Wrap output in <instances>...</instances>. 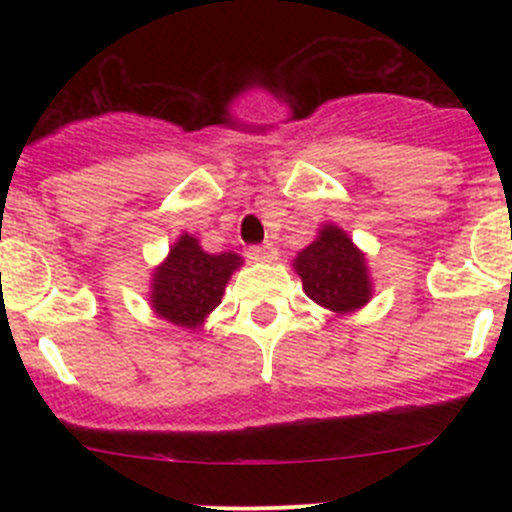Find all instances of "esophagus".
Wrapping results in <instances>:
<instances>
[{"label":"esophagus","mask_w":512,"mask_h":512,"mask_svg":"<svg viewBox=\"0 0 512 512\" xmlns=\"http://www.w3.org/2000/svg\"><path fill=\"white\" fill-rule=\"evenodd\" d=\"M247 257H250L252 262H275L277 250L272 245H252L247 247Z\"/></svg>","instance_id":"obj_1"}]
</instances>
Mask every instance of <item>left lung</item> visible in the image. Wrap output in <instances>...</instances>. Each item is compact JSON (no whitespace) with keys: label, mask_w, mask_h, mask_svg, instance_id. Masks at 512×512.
Segmentation results:
<instances>
[{"label":"left lung","mask_w":512,"mask_h":512,"mask_svg":"<svg viewBox=\"0 0 512 512\" xmlns=\"http://www.w3.org/2000/svg\"><path fill=\"white\" fill-rule=\"evenodd\" d=\"M294 272L307 297L329 312H354L371 299L364 252L337 225H324L317 240L294 257Z\"/></svg>","instance_id":"obj_1"}]
</instances>
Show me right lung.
Instances as JSON below:
<instances>
[{"label":"right lung","instance_id":"obj_1","mask_svg":"<svg viewBox=\"0 0 512 512\" xmlns=\"http://www.w3.org/2000/svg\"><path fill=\"white\" fill-rule=\"evenodd\" d=\"M240 265L242 257L235 252L210 255L193 235L183 232L170 247L165 262L153 270V312L178 327H200L223 302L227 280Z\"/></svg>","mask_w":512,"mask_h":512}]
</instances>
